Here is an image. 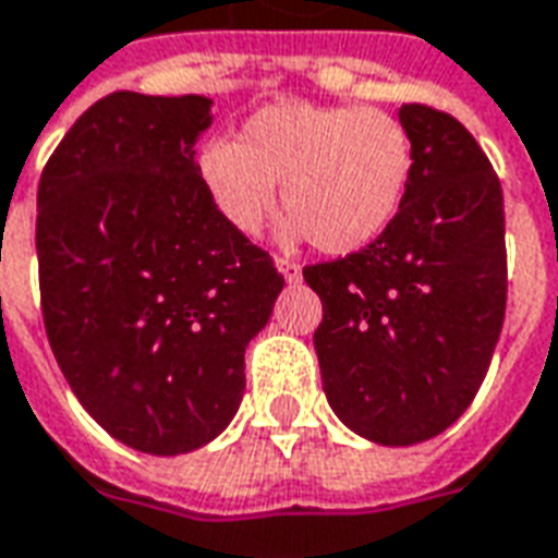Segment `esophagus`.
Listing matches in <instances>:
<instances>
[{"mask_svg": "<svg viewBox=\"0 0 558 558\" xmlns=\"http://www.w3.org/2000/svg\"><path fill=\"white\" fill-rule=\"evenodd\" d=\"M275 266H278L280 275H283V278L290 280V283H295V280L302 278V266H299L295 259H287V256H278V259H275Z\"/></svg>", "mask_w": 558, "mask_h": 558, "instance_id": "1", "label": "esophagus"}]
</instances>
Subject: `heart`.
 I'll return each instance as SVG.
<instances>
[{"label":"heart","mask_w":558,"mask_h":558,"mask_svg":"<svg viewBox=\"0 0 558 558\" xmlns=\"http://www.w3.org/2000/svg\"><path fill=\"white\" fill-rule=\"evenodd\" d=\"M196 169L241 235L266 226L283 181L290 235H311L323 253H356L396 223L414 178V142L380 108L287 99L247 117L239 142L205 144Z\"/></svg>","instance_id":"obj_1"}]
</instances>
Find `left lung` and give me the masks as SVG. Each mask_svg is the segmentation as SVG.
I'll return each instance as SVG.
<instances>
[{"label": "left lung", "instance_id": "left-lung-1", "mask_svg": "<svg viewBox=\"0 0 558 558\" xmlns=\"http://www.w3.org/2000/svg\"><path fill=\"white\" fill-rule=\"evenodd\" d=\"M414 178L396 223L368 247L305 268L323 302V392L356 435L408 447L441 435L477 396L505 305V198L453 114L411 102Z\"/></svg>", "mask_w": 558, "mask_h": 558}]
</instances>
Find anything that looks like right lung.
Segmentation results:
<instances>
[{
    "label": "right lung",
    "mask_w": 558,
    "mask_h": 558,
    "mask_svg": "<svg viewBox=\"0 0 558 558\" xmlns=\"http://www.w3.org/2000/svg\"><path fill=\"white\" fill-rule=\"evenodd\" d=\"M205 96L120 89L89 105L38 181V287L77 401L132 450L190 453L244 396V347L283 275L217 214L193 144Z\"/></svg>",
    "instance_id": "1"
}]
</instances>
